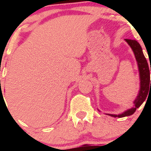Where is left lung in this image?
Returning <instances> with one entry per match:
<instances>
[{
  "instance_id": "1",
  "label": "left lung",
  "mask_w": 151,
  "mask_h": 151,
  "mask_svg": "<svg viewBox=\"0 0 151 151\" xmlns=\"http://www.w3.org/2000/svg\"><path fill=\"white\" fill-rule=\"evenodd\" d=\"M129 46L132 47L134 53L135 58L137 61L138 67H139V76H140V90H139V94L137 97L134 101V106L131 109H128L127 111L124 112L120 115H112V114H108L109 115L112 117H118V118H123V117L129 116L134 113L136 109L141 106L142 104L144 102L146 99V97L149 94V91L151 89V80L150 79V69L151 71V66H148L147 60L145 57L142 52V47L139 43L136 40H132V39H125ZM151 85H150V83Z\"/></svg>"
}]
</instances>
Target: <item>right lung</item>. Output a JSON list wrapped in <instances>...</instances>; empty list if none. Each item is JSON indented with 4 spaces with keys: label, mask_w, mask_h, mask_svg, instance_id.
Wrapping results in <instances>:
<instances>
[{
    "label": "right lung",
    "mask_w": 151,
    "mask_h": 151,
    "mask_svg": "<svg viewBox=\"0 0 151 151\" xmlns=\"http://www.w3.org/2000/svg\"><path fill=\"white\" fill-rule=\"evenodd\" d=\"M0 93H2V91H1V92H0ZM2 95H3V94H2Z\"/></svg>",
    "instance_id": "obj_1"
}]
</instances>
